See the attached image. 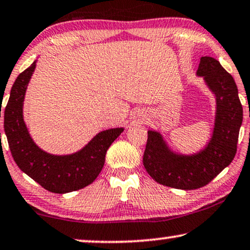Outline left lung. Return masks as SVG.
Masks as SVG:
<instances>
[{
	"label": "left lung",
	"mask_w": 250,
	"mask_h": 250,
	"mask_svg": "<svg viewBox=\"0 0 250 250\" xmlns=\"http://www.w3.org/2000/svg\"><path fill=\"white\" fill-rule=\"evenodd\" d=\"M197 77L215 96L211 135L199 151L173 150L158 131H148L144 167L156 183L178 189H196L209 184L233 161L242 124V105L234 79L215 58L201 57Z\"/></svg>",
	"instance_id": "obj_1"
}]
</instances>
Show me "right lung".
Here are the masks:
<instances>
[{"mask_svg":"<svg viewBox=\"0 0 250 250\" xmlns=\"http://www.w3.org/2000/svg\"><path fill=\"white\" fill-rule=\"evenodd\" d=\"M35 66L37 61L17 77L4 110V132L11 155L22 172L51 193L65 194L82 189L101 172L106 150L124 127L99 132L72 154L55 155L41 149L31 137L24 119L25 94Z\"/></svg>","mask_w":250,"mask_h":250,"instance_id":"right-lung-1","label":"right lung"}]
</instances>
